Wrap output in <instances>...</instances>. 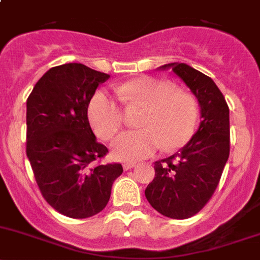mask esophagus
<instances>
[{"mask_svg":"<svg viewBox=\"0 0 260 260\" xmlns=\"http://www.w3.org/2000/svg\"><path fill=\"white\" fill-rule=\"evenodd\" d=\"M136 165H137L136 162H124V165H123V169H124V170H129V169L135 168Z\"/></svg>","mask_w":260,"mask_h":260,"instance_id":"obj_1","label":"esophagus"}]
</instances>
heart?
<instances>
[{"label": "heart", "instance_id": "1", "mask_svg": "<svg viewBox=\"0 0 260 260\" xmlns=\"http://www.w3.org/2000/svg\"><path fill=\"white\" fill-rule=\"evenodd\" d=\"M117 94L123 102L147 107L140 120L142 129L124 132L113 141V155L118 160H142L160 147L176 150L193 135L198 118L197 104L190 95L175 91L173 85L152 77H140L120 85ZM87 115L94 132L103 140L114 137L124 122L122 107L105 90H98L92 95Z\"/></svg>", "mask_w": 260, "mask_h": 260}]
</instances>
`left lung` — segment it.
<instances>
[{
	"label": "left lung",
	"mask_w": 260,
	"mask_h": 260,
	"mask_svg": "<svg viewBox=\"0 0 260 260\" xmlns=\"http://www.w3.org/2000/svg\"><path fill=\"white\" fill-rule=\"evenodd\" d=\"M197 98L201 124L179 152L155 162V178L147 185L148 203L166 217L184 220L200 212L215 193L230 155V112L211 77L185 63H169Z\"/></svg>",
	"instance_id": "8db88e82"
}]
</instances>
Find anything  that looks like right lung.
Returning <instances> with one entry per match:
<instances>
[{
    "instance_id": "obj_1",
    "label": "right lung",
    "mask_w": 260,
    "mask_h": 260,
    "mask_svg": "<svg viewBox=\"0 0 260 260\" xmlns=\"http://www.w3.org/2000/svg\"><path fill=\"white\" fill-rule=\"evenodd\" d=\"M109 75L81 63L45 72L26 100V155L44 200L57 212L87 218L105 208L120 164H100L108 148L87 118L95 90Z\"/></svg>"
}]
</instances>
